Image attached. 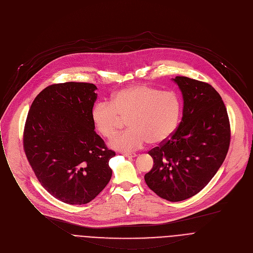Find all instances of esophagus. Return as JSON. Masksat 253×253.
I'll return each instance as SVG.
<instances>
[{
    "instance_id": "obj_1",
    "label": "esophagus",
    "mask_w": 253,
    "mask_h": 253,
    "mask_svg": "<svg viewBox=\"0 0 253 253\" xmlns=\"http://www.w3.org/2000/svg\"><path fill=\"white\" fill-rule=\"evenodd\" d=\"M123 155H124L126 158H135V157H136V154H135V153H123Z\"/></svg>"
}]
</instances>
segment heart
<instances>
[{"instance_id": "heart-1", "label": "heart", "mask_w": 253, "mask_h": 253, "mask_svg": "<svg viewBox=\"0 0 253 253\" xmlns=\"http://www.w3.org/2000/svg\"><path fill=\"white\" fill-rule=\"evenodd\" d=\"M181 112L178 96L172 91L138 84L117 91L110 102H97L91 110V120L97 132L106 138L115 136L127 118L130 126L111 141L121 150L142 147L148 141L159 144L175 131Z\"/></svg>"}]
</instances>
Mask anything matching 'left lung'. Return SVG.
Segmentation results:
<instances>
[{"label": "left lung", "instance_id": "1", "mask_svg": "<svg viewBox=\"0 0 253 253\" xmlns=\"http://www.w3.org/2000/svg\"><path fill=\"white\" fill-rule=\"evenodd\" d=\"M183 97L182 119L173 134L148 151L154 167L147 186L169 201L187 199L203 189L225 160L230 124L220 94L208 83L175 77Z\"/></svg>", "mask_w": 253, "mask_h": 253}]
</instances>
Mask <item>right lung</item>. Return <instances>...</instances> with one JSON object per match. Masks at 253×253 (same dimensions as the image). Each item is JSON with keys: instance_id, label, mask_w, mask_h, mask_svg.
<instances>
[{"instance_id": "add662e5", "label": "right lung", "mask_w": 253, "mask_h": 253, "mask_svg": "<svg viewBox=\"0 0 253 253\" xmlns=\"http://www.w3.org/2000/svg\"><path fill=\"white\" fill-rule=\"evenodd\" d=\"M96 86L50 84L34 99L24 128V150L42 187L68 205L91 201L112 177L109 149L94 131Z\"/></svg>"}]
</instances>
